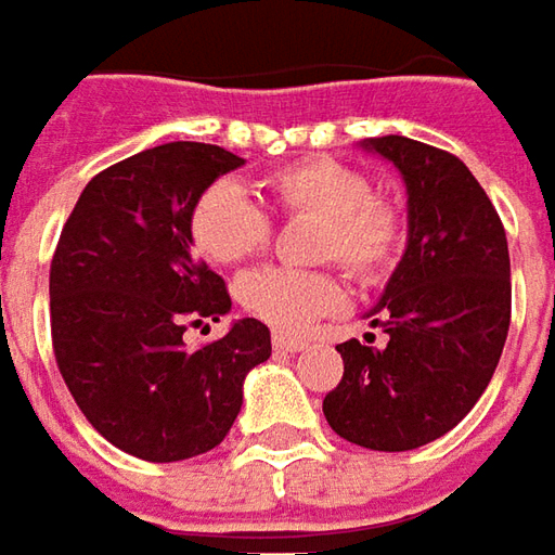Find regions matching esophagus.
I'll list each match as a JSON object with an SVG mask.
<instances>
[{"instance_id":"esophagus-1","label":"esophagus","mask_w":555,"mask_h":555,"mask_svg":"<svg viewBox=\"0 0 555 555\" xmlns=\"http://www.w3.org/2000/svg\"><path fill=\"white\" fill-rule=\"evenodd\" d=\"M307 346V340H300V337H292V334H273V349L279 352H300Z\"/></svg>"}]
</instances>
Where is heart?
<instances>
[{
	"label": "heart",
	"instance_id": "b5f03b06",
	"mask_svg": "<svg viewBox=\"0 0 555 555\" xmlns=\"http://www.w3.org/2000/svg\"><path fill=\"white\" fill-rule=\"evenodd\" d=\"M270 212L312 218V258L337 261L358 282L391 273L406 243L404 209L386 194H373L364 169L334 157H300L261 179ZM191 243L206 261L240 263L270 243V215L230 179H218L194 199L188 215ZM248 315L276 331H307L340 312L346 288L331 270L261 267L236 282Z\"/></svg>",
	"mask_w": 555,
	"mask_h": 555
}]
</instances>
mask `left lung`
Instances as JSON below:
<instances>
[{"instance_id": "left-lung-1", "label": "left lung", "mask_w": 555, "mask_h": 555, "mask_svg": "<svg viewBox=\"0 0 555 555\" xmlns=\"http://www.w3.org/2000/svg\"><path fill=\"white\" fill-rule=\"evenodd\" d=\"M367 149L404 176L410 236L371 309L388 343L337 346L343 379L322 410L343 440L404 452L455 428L489 386L511 327V255L492 199L455 154L406 135Z\"/></svg>"}]
</instances>
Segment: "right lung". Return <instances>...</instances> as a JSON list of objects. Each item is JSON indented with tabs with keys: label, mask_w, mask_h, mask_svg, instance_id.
<instances>
[{
	"label": "right lung",
	"mask_w": 555,
	"mask_h": 555,
	"mask_svg": "<svg viewBox=\"0 0 555 555\" xmlns=\"http://www.w3.org/2000/svg\"><path fill=\"white\" fill-rule=\"evenodd\" d=\"M243 164L221 145L167 142L93 176L51 261V340L78 410L118 450L182 462L215 450L243 406L270 331L240 319L199 349L184 331L230 309L224 279L191 255L203 188Z\"/></svg>",
	"instance_id": "right-lung-1"
}]
</instances>
